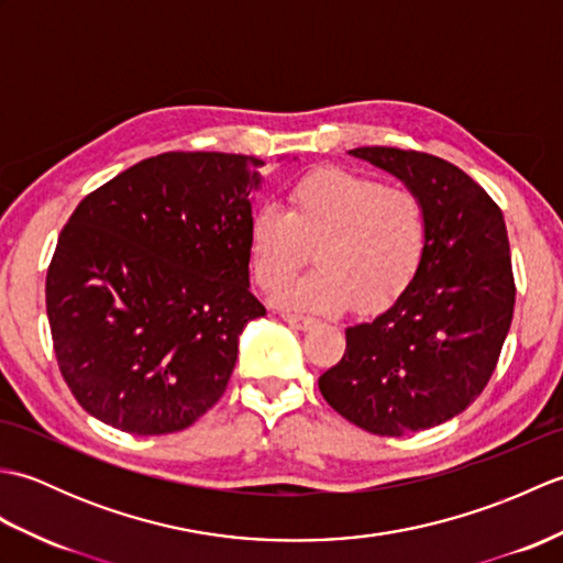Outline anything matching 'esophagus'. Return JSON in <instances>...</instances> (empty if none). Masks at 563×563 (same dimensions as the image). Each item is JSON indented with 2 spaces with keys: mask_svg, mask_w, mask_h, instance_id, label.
Segmentation results:
<instances>
[{
  "mask_svg": "<svg viewBox=\"0 0 563 563\" xmlns=\"http://www.w3.org/2000/svg\"><path fill=\"white\" fill-rule=\"evenodd\" d=\"M283 319L288 321V324L297 331H307V329H312L317 324L312 317H302V314H283Z\"/></svg>",
  "mask_w": 563,
  "mask_h": 563,
  "instance_id": "1",
  "label": "esophagus"
}]
</instances>
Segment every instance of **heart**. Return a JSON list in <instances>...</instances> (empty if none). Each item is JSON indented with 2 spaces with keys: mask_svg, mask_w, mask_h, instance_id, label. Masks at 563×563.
Here are the masks:
<instances>
[{
  "mask_svg": "<svg viewBox=\"0 0 563 563\" xmlns=\"http://www.w3.org/2000/svg\"><path fill=\"white\" fill-rule=\"evenodd\" d=\"M285 212L266 206L249 220V261L258 288L278 290L314 244L317 271L285 288L283 305L369 314L409 288L428 246V212L413 190L321 166L295 181Z\"/></svg>",
  "mask_w": 563,
  "mask_h": 563,
  "instance_id": "1",
  "label": "heart"
}]
</instances>
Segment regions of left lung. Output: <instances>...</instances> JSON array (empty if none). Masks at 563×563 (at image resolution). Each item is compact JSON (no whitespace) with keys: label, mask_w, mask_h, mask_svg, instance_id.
<instances>
[{"label":"left lung","mask_w":563,"mask_h":563,"mask_svg":"<svg viewBox=\"0 0 563 563\" xmlns=\"http://www.w3.org/2000/svg\"><path fill=\"white\" fill-rule=\"evenodd\" d=\"M351 154L423 200L428 246L397 302L345 329V353L319 377V391L367 433L406 435L462 413L494 375L516 307L506 220L472 176L433 154Z\"/></svg>","instance_id":"left-lung-1"}]
</instances>
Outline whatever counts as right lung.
Segmentation results:
<instances>
[{"label": "right lung", "instance_id": "add662e5", "mask_svg": "<svg viewBox=\"0 0 563 563\" xmlns=\"http://www.w3.org/2000/svg\"><path fill=\"white\" fill-rule=\"evenodd\" d=\"M261 159L164 152L84 198L45 275L53 349L84 411L133 435L212 409L239 333L266 314L249 290Z\"/></svg>", "mask_w": 563, "mask_h": 563}]
</instances>
